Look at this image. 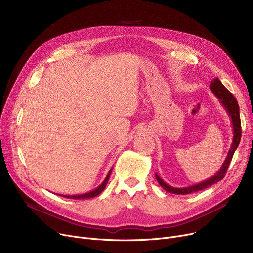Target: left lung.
Listing matches in <instances>:
<instances>
[{"label":"left lung","instance_id":"8db88e82","mask_svg":"<svg viewBox=\"0 0 253 253\" xmlns=\"http://www.w3.org/2000/svg\"><path fill=\"white\" fill-rule=\"evenodd\" d=\"M209 88H210V91L214 94V96L219 100V103L222 105V108L224 109L225 112H227L228 116L231 119L232 128H233V141L231 144V148L228 152L227 158H225V160L223 161L221 167L219 168V170L213 176H211V177L207 178L206 180L198 182L196 184L189 185V187H184V188L171 187L170 184L166 183L160 176L156 173L155 175H156L157 181L168 193H173L176 195H187V194H191V193H195L198 191L207 189V188L211 187L212 184L220 181L224 177L225 172H227L229 165L232 161L233 155H234L235 151L237 150L239 143H240L241 121H240V113H239V104H238L236 98L227 90V88L222 85V83L220 82V80L218 78H215L212 80V81L210 82Z\"/></svg>","mask_w":253,"mask_h":253}]
</instances>
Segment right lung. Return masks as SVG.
Segmentation results:
<instances>
[{
	"label": "right lung",
	"mask_w": 253,
	"mask_h": 253,
	"mask_svg": "<svg viewBox=\"0 0 253 253\" xmlns=\"http://www.w3.org/2000/svg\"><path fill=\"white\" fill-rule=\"evenodd\" d=\"M112 170H113V167L110 169L108 175L105 176L104 180L98 185V187L94 190H92L90 192H87L85 194H77V195H63V194H58L59 196L61 197H64V198H69V199H75V200H85V199H90V198H94L96 197L97 195H99L103 190L104 188L106 187V183H108L109 181V178L111 176V173H112ZM57 195V194H56Z\"/></svg>",
	"instance_id": "add662e5"
}]
</instances>
